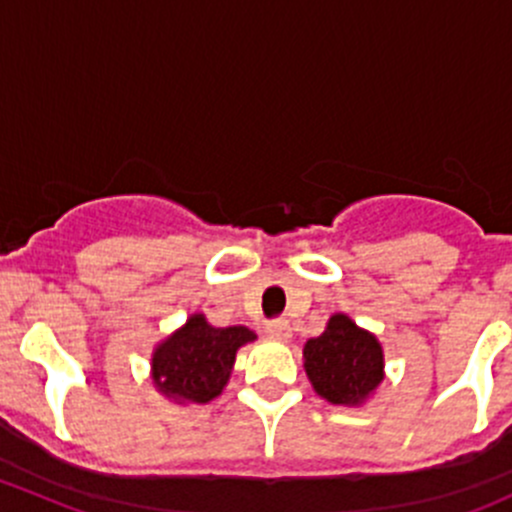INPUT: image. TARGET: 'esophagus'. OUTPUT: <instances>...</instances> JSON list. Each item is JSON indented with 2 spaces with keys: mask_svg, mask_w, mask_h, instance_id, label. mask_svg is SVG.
<instances>
[{
  "mask_svg": "<svg viewBox=\"0 0 512 512\" xmlns=\"http://www.w3.org/2000/svg\"><path fill=\"white\" fill-rule=\"evenodd\" d=\"M265 334L270 339H275V342H287V339L292 337V327H289L287 319H275V322L267 324Z\"/></svg>",
  "mask_w": 512,
  "mask_h": 512,
  "instance_id": "obj_1",
  "label": "esophagus"
}]
</instances>
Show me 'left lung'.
Listing matches in <instances>:
<instances>
[{
	"instance_id": "1",
	"label": "left lung",
	"mask_w": 512,
	"mask_h": 512,
	"mask_svg": "<svg viewBox=\"0 0 512 512\" xmlns=\"http://www.w3.org/2000/svg\"><path fill=\"white\" fill-rule=\"evenodd\" d=\"M304 371L324 401L334 406H364L384 381V347L369 329L337 312L319 337L302 349Z\"/></svg>"
}]
</instances>
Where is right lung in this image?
I'll return each mask as SVG.
<instances>
[{
  "label": "right lung",
  "mask_w": 512,
  "mask_h": 512,
  "mask_svg": "<svg viewBox=\"0 0 512 512\" xmlns=\"http://www.w3.org/2000/svg\"><path fill=\"white\" fill-rule=\"evenodd\" d=\"M255 339L257 334L242 324L213 327L205 314H190L153 349V386L173 404H208L225 391L237 349Z\"/></svg>",
  "instance_id": "obj_1"
}]
</instances>
